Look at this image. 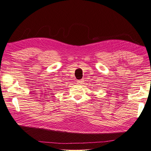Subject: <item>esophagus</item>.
<instances>
[{"instance_id":"1","label":"esophagus","mask_w":151,"mask_h":151,"mask_svg":"<svg viewBox=\"0 0 151 151\" xmlns=\"http://www.w3.org/2000/svg\"><path fill=\"white\" fill-rule=\"evenodd\" d=\"M83 80H80V81H77V84H82L83 83Z\"/></svg>"}]
</instances>
